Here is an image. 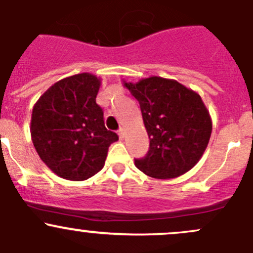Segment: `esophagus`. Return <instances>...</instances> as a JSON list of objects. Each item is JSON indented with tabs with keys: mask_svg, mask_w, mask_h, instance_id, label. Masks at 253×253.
<instances>
[{
	"mask_svg": "<svg viewBox=\"0 0 253 253\" xmlns=\"http://www.w3.org/2000/svg\"><path fill=\"white\" fill-rule=\"evenodd\" d=\"M117 133H119L120 138H121V139H124L125 136H126V131H125L124 127H121V128H120L119 131H117Z\"/></svg>",
	"mask_w": 253,
	"mask_h": 253,
	"instance_id": "obj_1",
	"label": "esophagus"
}]
</instances>
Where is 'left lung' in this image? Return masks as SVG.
Segmentation results:
<instances>
[{
  "mask_svg": "<svg viewBox=\"0 0 253 253\" xmlns=\"http://www.w3.org/2000/svg\"><path fill=\"white\" fill-rule=\"evenodd\" d=\"M124 85L138 100L149 137V150L136 167L154 178H174L202 158L211 133V120L196 91L174 79L149 77Z\"/></svg>",
  "mask_w": 253,
  "mask_h": 253,
  "instance_id": "obj_1",
  "label": "left lung"
}]
</instances>
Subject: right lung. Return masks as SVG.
Returning a JSON list of instances; mask_svg holds the SVG:
<instances>
[{"mask_svg": "<svg viewBox=\"0 0 253 253\" xmlns=\"http://www.w3.org/2000/svg\"><path fill=\"white\" fill-rule=\"evenodd\" d=\"M99 88L94 75L71 76L51 85L33 108V144L48 169L66 180L83 181L100 171L119 139L104 125Z\"/></svg>", "mask_w": 253, "mask_h": 253, "instance_id": "right-lung-1", "label": "right lung"}]
</instances>
